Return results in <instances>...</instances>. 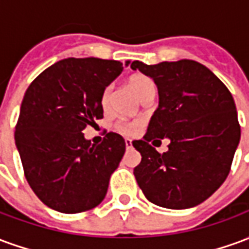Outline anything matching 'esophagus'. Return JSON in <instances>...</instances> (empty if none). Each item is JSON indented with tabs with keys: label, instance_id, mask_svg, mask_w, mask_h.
Segmentation results:
<instances>
[{
	"label": "esophagus",
	"instance_id": "esophagus-1",
	"mask_svg": "<svg viewBox=\"0 0 249 249\" xmlns=\"http://www.w3.org/2000/svg\"><path fill=\"white\" fill-rule=\"evenodd\" d=\"M125 145H126V148H128V149H130V148H132V140H130V139H126V140H125Z\"/></svg>",
	"mask_w": 249,
	"mask_h": 249
}]
</instances>
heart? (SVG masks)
Listing matches in <instances>:
<instances>
[{
  "mask_svg": "<svg viewBox=\"0 0 249 249\" xmlns=\"http://www.w3.org/2000/svg\"><path fill=\"white\" fill-rule=\"evenodd\" d=\"M130 89L136 93V96L139 98H141L144 94H145L148 90H152V89H155V84L152 81L151 78L145 74H140V73H137V74H133V76L130 77L129 81ZM110 94H112V85H109L104 89L103 94H101V107L104 109L108 108L109 105V100H110ZM137 128V125L136 124H128V125H120V129L125 132V133H129V132H133Z\"/></svg>",
  "mask_w": 249,
  "mask_h": 249,
  "instance_id": "1",
  "label": "heart"
}]
</instances>
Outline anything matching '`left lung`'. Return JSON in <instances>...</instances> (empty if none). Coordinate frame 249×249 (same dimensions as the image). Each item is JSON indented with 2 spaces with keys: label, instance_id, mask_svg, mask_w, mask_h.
<instances>
[{
  "label": "left lung",
  "instance_id": "8db88e82",
  "mask_svg": "<svg viewBox=\"0 0 249 249\" xmlns=\"http://www.w3.org/2000/svg\"><path fill=\"white\" fill-rule=\"evenodd\" d=\"M130 68L151 77L159 90V108L144 140L132 142L141 155L133 171L137 184L159 207H196L230 173L240 141L233 97L207 66L192 60L133 61ZM161 138L170 140L162 155L149 144Z\"/></svg>",
  "mask_w": 249,
  "mask_h": 249
}]
</instances>
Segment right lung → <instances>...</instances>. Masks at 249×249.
<instances>
[{"instance_id":"right-lung-1","label":"right lung","mask_w":249,"mask_h":249,"mask_svg":"<svg viewBox=\"0 0 249 249\" xmlns=\"http://www.w3.org/2000/svg\"><path fill=\"white\" fill-rule=\"evenodd\" d=\"M123 69V62L114 60L65 58L45 69L25 92L14 140L25 178L49 208L78 213L105 197L125 140L109 132L96 145L82 130L104 117L101 94Z\"/></svg>"}]
</instances>
